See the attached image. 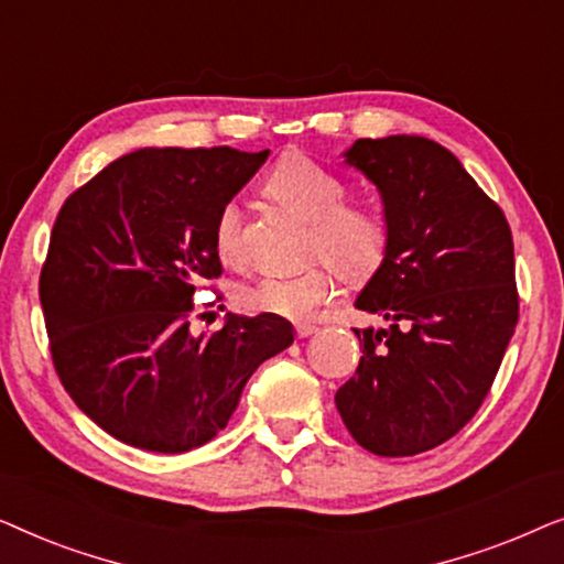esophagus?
<instances>
[{
  "label": "esophagus",
  "instance_id": "34e87169",
  "mask_svg": "<svg viewBox=\"0 0 564 564\" xmlns=\"http://www.w3.org/2000/svg\"><path fill=\"white\" fill-rule=\"evenodd\" d=\"M315 330H318V328L311 326V323H297V326H295V336H297V338H307V336H313Z\"/></svg>",
  "mask_w": 564,
  "mask_h": 564
}]
</instances>
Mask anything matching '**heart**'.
I'll return each instance as SVG.
<instances>
[{
  "mask_svg": "<svg viewBox=\"0 0 564 564\" xmlns=\"http://www.w3.org/2000/svg\"><path fill=\"white\" fill-rule=\"evenodd\" d=\"M267 192L311 220L307 249L321 257L295 274H257L238 284L234 297L249 313L307 318L336 292V268L344 282L367 284L390 253V223L372 205L349 203V187L305 153H288L267 176ZM241 207L228 199L215 215L213 241L223 261L241 259ZM327 261L323 262L322 259Z\"/></svg>",
  "mask_w": 564,
  "mask_h": 564,
  "instance_id": "1",
  "label": "heart"
}]
</instances>
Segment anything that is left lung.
Segmentation results:
<instances>
[{
	"label": "left lung",
	"instance_id": "1",
	"mask_svg": "<svg viewBox=\"0 0 564 564\" xmlns=\"http://www.w3.org/2000/svg\"><path fill=\"white\" fill-rule=\"evenodd\" d=\"M344 156L390 223L388 261L357 297L388 328H354L361 359L336 408L367 452L413 457L465 429L496 380L519 323L511 228L429 138H359Z\"/></svg>",
	"mask_w": 564,
	"mask_h": 564
}]
</instances>
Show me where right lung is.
I'll use <instances>...</instances> for the list:
<instances>
[{"label":"right lung","instance_id":"1","mask_svg":"<svg viewBox=\"0 0 564 564\" xmlns=\"http://www.w3.org/2000/svg\"><path fill=\"white\" fill-rule=\"evenodd\" d=\"M269 151L141 149L72 192L51 230L41 305L51 359L99 429L189 452L226 429L261 361L292 344L280 315L192 336L195 292L223 274L215 215Z\"/></svg>","mask_w":564,"mask_h":564}]
</instances>
